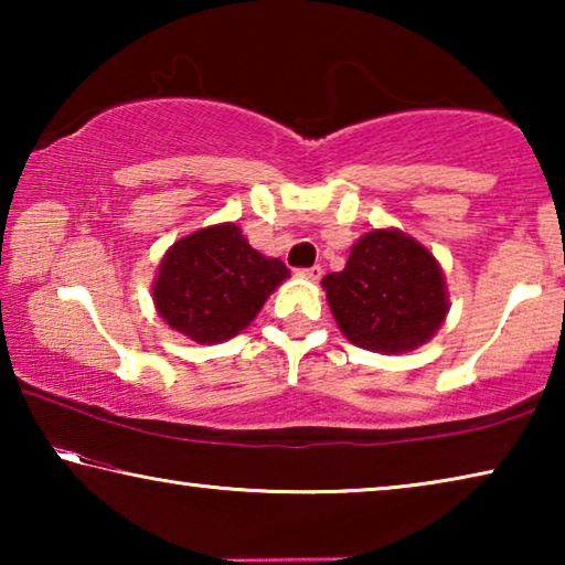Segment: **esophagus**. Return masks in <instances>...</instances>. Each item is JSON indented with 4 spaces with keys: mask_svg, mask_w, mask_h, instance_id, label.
<instances>
[{
    "mask_svg": "<svg viewBox=\"0 0 565 565\" xmlns=\"http://www.w3.org/2000/svg\"><path fill=\"white\" fill-rule=\"evenodd\" d=\"M321 266H311V269H301L299 271V276H303V279H309V281H319L321 279Z\"/></svg>",
    "mask_w": 565,
    "mask_h": 565,
    "instance_id": "obj_1",
    "label": "esophagus"
}]
</instances>
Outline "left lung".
<instances>
[{
  "label": "left lung",
  "instance_id": "left-lung-1",
  "mask_svg": "<svg viewBox=\"0 0 565 565\" xmlns=\"http://www.w3.org/2000/svg\"><path fill=\"white\" fill-rule=\"evenodd\" d=\"M321 286L343 337L386 356L424 347L448 317L441 264L396 226L359 236L343 271L327 274Z\"/></svg>",
  "mask_w": 565,
  "mask_h": 565
}]
</instances>
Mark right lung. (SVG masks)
Wrapping results in <instances>:
<instances>
[{
    "label": "right lung",
    "mask_w": 565,
    "mask_h": 565,
    "mask_svg": "<svg viewBox=\"0 0 565 565\" xmlns=\"http://www.w3.org/2000/svg\"><path fill=\"white\" fill-rule=\"evenodd\" d=\"M286 279L289 269L281 259L256 252L242 226L224 222L167 248L151 296L171 331L209 347L242 333Z\"/></svg>",
    "instance_id": "1"
}]
</instances>
